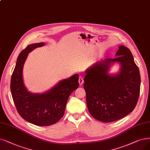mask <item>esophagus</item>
Here are the masks:
<instances>
[{"label":"esophagus","instance_id":"obj_1","mask_svg":"<svg viewBox=\"0 0 150 150\" xmlns=\"http://www.w3.org/2000/svg\"><path fill=\"white\" fill-rule=\"evenodd\" d=\"M79 85L82 86L83 83V79L82 76H80L79 78Z\"/></svg>","mask_w":150,"mask_h":150}]
</instances>
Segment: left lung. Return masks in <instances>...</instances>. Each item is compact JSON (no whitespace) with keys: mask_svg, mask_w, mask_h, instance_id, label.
I'll use <instances>...</instances> for the list:
<instances>
[{"mask_svg":"<svg viewBox=\"0 0 150 150\" xmlns=\"http://www.w3.org/2000/svg\"><path fill=\"white\" fill-rule=\"evenodd\" d=\"M116 58H106L86 71L83 88L90 114L100 121L110 122L132 111L139 100L140 71L130 50L120 45ZM120 64L117 74H108L114 62Z\"/></svg>","mask_w":150,"mask_h":150,"instance_id":"1","label":"left lung"}]
</instances>
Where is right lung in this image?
I'll list each match as a JSON object with an SVG mask.
<instances>
[{
    "mask_svg": "<svg viewBox=\"0 0 150 150\" xmlns=\"http://www.w3.org/2000/svg\"><path fill=\"white\" fill-rule=\"evenodd\" d=\"M44 42L28 45L17 58L11 78L10 89L19 115L26 121L39 126H48L57 122L64 115L67 100L71 93L79 87V74H76L59 81L43 93L29 92L23 79V66L28 53Z\"/></svg>",
    "mask_w": 150,
    "mask_h": 150,
    "instance_id": "obj_1",
    "label": "right lung"
}]
</instances>
